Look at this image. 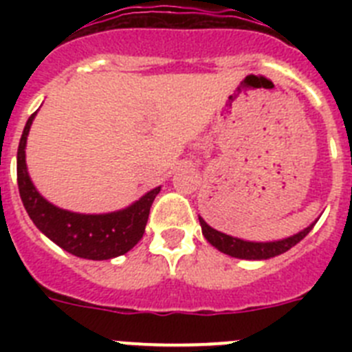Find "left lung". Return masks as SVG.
Wrapping results in <instances>:
<instances>
[{
  "label": "left lung",
  "instance_id": "8db88e82",
  "mask_svg": "<svg viewBox=\"0 0 352 352\" xmlns=\"http://www.w3.org/2000/svg\"><path fill=\"white\" fill-rule=\"evenodd\" d=\"M316 222L310 223L309 227H305L303 231H300L298 234H292L284 239H276V241H247V239L234 238V236L217 231V229H213V227L204 222L203 217H199V223H201L203 236L208 239V243H211L217 250L223 252L227 256L247 261H264L270 259V257L280 256V254L287 252L289 248L300 243L301 239L312 231Z\"/></svg>",
  "mask_w": 352,
  "mask_h": 352
}]
</instances>
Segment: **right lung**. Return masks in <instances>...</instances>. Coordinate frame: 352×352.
Returning a JSON list of instances; mask_svg holds the SVG:
<instances>
[{
    "label": "right lung",
    "mask_w": 352,
    "mask_h": 352,
    "mask_svg": "<svg viewBox=\"0 0 352 352\" xmlns=\"http://www.w3.org/2000/svg\"><path fill=\"white\" fill-rule=\"evenodd\" d=\"M36 113L31 114L23 130L17 149V185L30 219L51 241L72 256L91 261H107L123 256L141 241L149 208L160 186L149 190L139 201L111 213H74L49 203L35 188L28 174L26 141Z\"/></svg>",
    "instance_id": "add662e5"
}]
</instances>
